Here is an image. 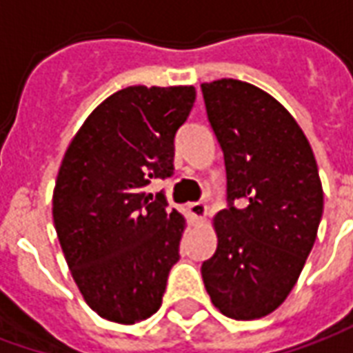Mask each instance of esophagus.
Masks as SVG:
<instances>
[{
    "mask_svg": "<svg viewBox=\"0 0 353 353\" xmlns=\"http://www.w3.org/2000/svg\"><path fill=\"white\" fill-rule=\"evenodd\" d=\"M187 208H189V214H191V217L194 221H204V217H206L208 212V208L204 202H191Z\"/></svg>",
    "mask_w": 353,
    "mask_h": 353,
    "instance_id": "1",
    "label": "esophagus"
}]
</instances>
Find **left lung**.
I'll use <instances>...</instances> for the list:
<instances>
[{
	"label": "left lung",
	"instance_id": "1",
	"mask_svg": "<svg viewBox=\"0 0 353 353\" xmlns=\"http://www.w3.org/2000/svg\"><path fill=\"white\" fill-rule=\"evenodd\" d=\"M200 88L225 159L229 202L214 217L217 250L202 263V280L227 318H263L288 299L318 236V164L301 126L270 94L236 79Z\"/></svg>",
	"mask_w": 353,
	"mask_h": 353
}]
</instances>
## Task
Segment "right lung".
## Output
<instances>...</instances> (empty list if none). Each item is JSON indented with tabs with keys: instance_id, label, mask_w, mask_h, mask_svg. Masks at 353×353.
Masks as SVG:
<instances>
[{
	"instance_id": "obj_1",
	"label": "right lung",
	"mask_w": 353,
	"mask_h": 353,
	"mask_svg": "<svg viewBox=\"0 0 353 353\" xmlns=\"http://www.w3.org/2000/svg\"><path fill=\"white\" fill-rule=\"evenodd\" d=\"M194 100V87L123 88L88 115L62 159L54 229L81 295L109 321L151 318L179 261L183 215L143 189L174 174V138Z\"/></svg>"
}]
</instances>
